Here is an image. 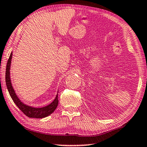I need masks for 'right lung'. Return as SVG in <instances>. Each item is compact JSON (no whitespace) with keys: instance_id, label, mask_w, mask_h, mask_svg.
I'll use <instances>...</instances> for the list:
<instances>
[{"instance_id":"obj_1","label":"right lung","mask_w":147,"mask_h":147,"mask_svg":"<svg viewBox=\"0 0 147 147\" xmlns=\"http://www.w3.org/2000/svg\"><path fill=\"white\" fill-rule=\"evenodd\" d=\"M12 52L10 53V55L8 59L7 65H6V84L7 86V89L9 92L10 97L14 102L16 104L20 110L24 113V114L29 117L32 118H43L47 117V116L49 115L50 114L53 112L55 110L57 107L58 106V94H57L56 98L53 101L51 104L47 105L45 107H42V108H34V107L28 106L23 102H21V100L19 99L17 95L16 94L14 88H13L12 83H11L10 80V65H11V61H12Z\"/></svg>"}]
</instances>
